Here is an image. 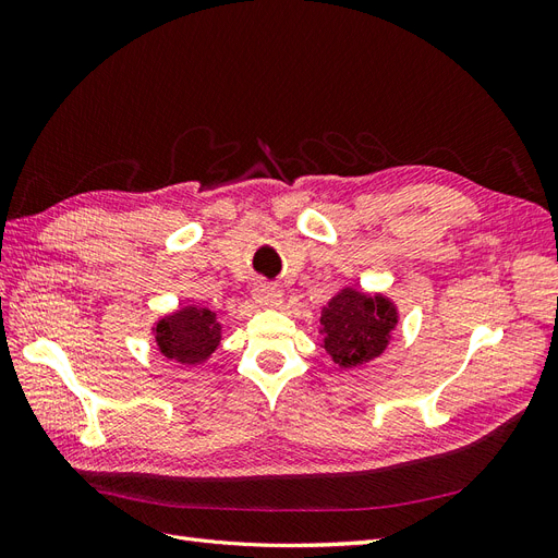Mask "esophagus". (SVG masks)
<instances>
[{
    "instance_id": "esophagus-1",
    "label": "esophagus",
    "mask_w": 558,
    "mask_h": 558,
    "mask_svg": "<svg viewBox=\"0 0 558 558\" xmlns=\"http://www.w3.org/2000/svg\"><path fill=\"white\" fill-rule=\"evenodd\" d=\"M253 300H256L258 305H265V307H279L281 305V291L272 283L258 281L256 286H253Z\"/></svg>"
}]
</instances>
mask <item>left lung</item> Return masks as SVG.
<instances>
[{"mask_svg":"<svg viewBox=\"0 0 558 558\" xmlns=\"http://www.w3.org/2000/svg\"><path fill=\"white\" fill-rule=\"evenodd\" d=\"M398 326V310L381 293L342 289L320 312V347L344 369L379 359Z\"/></svg>","mask_w":558,"mask_h":558,"instance_id":"obj_1","label":"left lung"}]
</instances>
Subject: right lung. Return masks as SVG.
Wrapping results in <instances>:
<instances>
[{"label": "right lung", "instance_id": "add662e5", "mask_svg": "<svg viewBox=\"0 0 558 558\" xmlns=\"http://www.w3.org/2000/svg\"><path fill=\"white\" fill-rule=\"evenodd\" d=\"M154 335L165 359L183 365H199L221 344V324L209 307L185 305L174 314L162 316Z\"/></svg>", "mask_w": 558, "mask_h": 558}]
</instances>
